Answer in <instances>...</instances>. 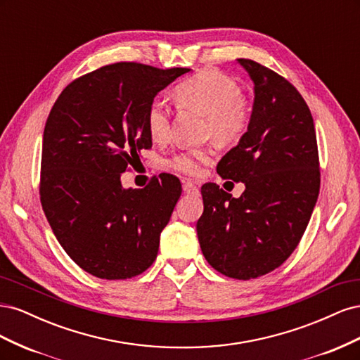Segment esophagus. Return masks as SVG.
Returning a JSON list of instances; mask_svg holds the SVG:
<instances>
[{
  "label": "esophagus",
  "instance_id": "obj_1",
  "mask_svg": "<svg viewBox=\"0 0 360 360\" xmlns=\"http://www.w3.org/2000/svg\"><path fill=\"white\" fill-rule=\"evenodd\" d=\"M183 191L184 193H189V195H198L200 189L197 188V184L192 183V181H183Z\"/></svg>",
  "mask_w": 360,
  "mask_h": 360
}]
</instances>
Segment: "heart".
I'll return each instance as SVG.
<instances>
[{"label":"heart","instance_id":"obj_1","mask_svg":"<svg viewBox=\"0 0 360 360\" xmlns=\"http://www.w3.org/2000/svg\"><path fill=\"white\" fill-rule=\"evenodd\" d=\"M174 101L184 110L205 115V135L221 144H236L249 130L252 112L248 102L240 96L237 84L216 70H202L183 81L174 91ZM146 124L155 143H165L171 132L169 105L163 99L151 102ZM214 153V147L184 151L171 160V165L180 172L195 176Z\"/></svg>","mask_w":360,"mask_h":360}]
</instances>
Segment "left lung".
<instances>
[{
  "mask_svg": "<svg viewBox=\"0 0 360 360\" xmlns=\"http://www.w3.org/2000/svg\"><path fill=\"white\" fill-rule=\"evenodd\" d=\"M237 61L254 82L252 118L216 171L246 189L234 198L204 184L197 234L214 270L246 281L275 270L297 248L319 198L320 162L311 111L294 85L257 61Z\"/></svg>",
  "mask_w": 360,
  "mask_h": 360,
  "instance_id": "left-lung-1",
  "label": "left lung"
}]
</instances>
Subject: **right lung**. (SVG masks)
<instances>
[{
    "label": "right lung",
    "instance_id": "add662e5",
    "mask_svg": "<svg viewBox=\"0 0 360 360\" xmlns=\"http://www.w3.org/2000/svg\"><path fill=\"white\" fill-rule=\"evenodd\" d=\"M191 69L114 63L72 81L43 132L40 202L57 240L86 274L129 279L158 257L180 195L172 174L124 189L122 174L151 148L146 115L156 94Z\"/></svg>",
    "mask_w": 360,
    "mask_h": 360
}]
</instances>
